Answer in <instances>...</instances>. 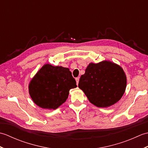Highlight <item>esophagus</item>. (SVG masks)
I'll list each match as a JSON object with an SVG mask.
<instances>
[{
  "label": "esophagus",
  "instance_id": "esophagus-1",
  "mask_svg": "<svg viewBox=\"0 0 148 148\" xmlns=\"http://www.w3.org/2000/svg\"><path fill=\"white\" fill-rule=\"evenodd\" d=\"M76 83H77V85L78 84V83H79V77H76Z\"/></svg>",
  "mask_w": 148,
  "mask_h": 148
}]
</instances>
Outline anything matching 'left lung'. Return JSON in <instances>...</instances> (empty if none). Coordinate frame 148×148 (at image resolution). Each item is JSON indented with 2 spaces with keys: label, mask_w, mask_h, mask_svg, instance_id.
Listing matches in <instances>:
<instances>
[{
  "label": "left lung",
  "mask_w": 148,
  "mask_h": 148,
  "mask_svg": "<svg viewBox=\"0 0 148 148\" xmlns=\"http://www.w3.org/2000/svg\"><path fill=\"white\" fill-rule=\"evenodd\" d=\"M126 86L127 77L123 69L107 60L90 63L78 84L89 101L99 108H107L118 102Z\"/></svg>",
  "instance_id": "8db88e82"
}]
</instances>
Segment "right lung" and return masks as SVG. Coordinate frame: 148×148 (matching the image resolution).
<instances>
[{"label":"right lung","mask_w":148,"mask_h":148,"mask_svg":"<svg viewBox=\"0 0 148 148\" xmlns=\"http://www.w3.org/2000/svg\"><path fill=\"white\" fill-rule=\"evenodd\" d=\"M76 87L69 69L48 64L32 78L29 90L36 105L43 109H56L67 99L69 90Z\"/></svg>","instance_id":"add662e5"}]
</instances>
